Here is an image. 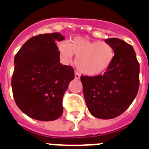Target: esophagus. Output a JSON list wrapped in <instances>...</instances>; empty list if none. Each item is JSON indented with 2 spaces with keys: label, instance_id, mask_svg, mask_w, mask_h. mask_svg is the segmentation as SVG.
I'll list each match as a JSON object with an SVG mask.
<instances>
[{
  "label": "esophagus",
  "instance_id": "obj_1",
  "mask_svg": "<svg viewBox=\"0 0 149 149\" xmlns=\"http://www.w3.org/2000/svg\"><path fill=\"white\" fill-rule=\"evenodd\" d=\"M80 78V74L77 72H75V79H79Z\"/></svg>",
  "mask_w": 149,
  "mask_h": 149
}]
</instances>
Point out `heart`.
<instances>
[{
  "label": "heart",
  "instance_id": "b5f03b06",
  "mask_svg": "<svg viewBox=\"0 0 149 149\" xmlns=\"http://www.w3.org/2000/svg\"><path fill=\"white\" fill-rule=\"evenodd\" d=\"M58 49L67 63L74 55L77 69L88 76H97L105 72L115 58V49L110 43L89 40L82 37H73L69 42H59Z\"/></svg>",
  "mask_w": 149,
  "mask_h": 149
}]
</instances>
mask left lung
Listing matches in <instances>:
<instances>
[{
    "label": "left lung",
    "instance_id": "8db88e82",
    "mask_svg": "<svg viewBox=\"0 0 149 149\" xmlns=\"http://www.w3.org/2000/svg\"><path fill=\"white\" fill-rule=\"evenodd\" d=\"M115 49V58L103 74L81 76L89 112L94 117L111 119L130 106L139 86V64L131 45L118 38L105 40Z\"/></svg>",
    "mask_w": 149,
    "mask_h": 149
}]
</instances>
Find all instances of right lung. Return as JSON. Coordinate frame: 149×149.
I'll use <instances>...</instances> for the list:
<instances>
[{
	"instance_id": "1",
	"label": "right lung",
	"mask_w": 149,
	"mask_h": 149,
	"mask_svg": "<svg viewBox=\"0 0 149 149\" xmlns=\"http://www.w3.org/2000/svg\"><path fill=\"white\" fill-rule=\"evenodd\" d=\"M58 33L30 38L14 58L12 90L15 103L27 116L39 121H53L63 113V97L75 77L71 66L60 63Z\"/></svg>"
}]
</instances>
